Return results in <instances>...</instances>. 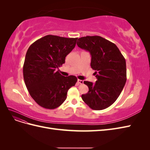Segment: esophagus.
I'll list each match as a JSON object with an SVG mask.
<instances>
[{
    "label": "esophagus",
    "mask_w": 150,
    "mask_h": 150,
    "mask_svg": "<svg viewBox=\"0 0 150 150\" xmlns=\"http://www.w3.org/2000/svg\"><path fill=\"white\" fill-rule=\"evenodd\" d=\"M84 81L83 80H80V79H78V84H83Z\"/></svg>",
    "instance_id": "obj_1"
}]
</instances>
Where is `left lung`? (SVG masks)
Instances as JSON below:
<instances>
[{
	"instance_id": "8db88e82",
	"label": "left lung",
	"mask_w": 150,
	"mask_h": 150,
	"mask_svg": "<svg viewBox=\"0 0 150 150\" xmlns=\"http://www.w3.org/2000/svg\"><path fill=\"white\" fill-rule=\"evenodd\" d=\"M77 45L89 52L91 66L96 71L94 73L97 78L94 84L84 81L89 91L82 94L81 98L93 110H104L116 101L125 85V59L114 43L101 36L79 38Z\"/></svg>"
}]
</instances>
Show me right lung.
<instances>
[{"label": "right lung", "instance_id": "1", "mask_svg": "<svg viewBox=\"0 0 150 150\" xmlns=\"http://www.w3.org/2000/svg\"><path fill=\"white\" fill-rule=\"evenodd\" d=\"M77 40L47 35L32 44L27 51L23 66L24 82L30 96L42 108L52 110L61 105L67 91L78 81L74 76H62L59 70Z\"/></svg>", "mask_w": 150, "mask_h": 150}]
</instances>
